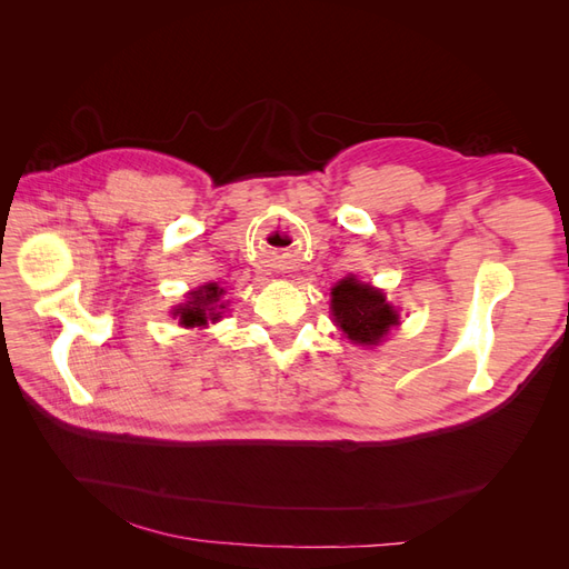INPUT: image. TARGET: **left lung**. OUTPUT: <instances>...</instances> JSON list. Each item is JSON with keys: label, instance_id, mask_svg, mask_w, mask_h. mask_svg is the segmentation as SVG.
<instances>
[{"label": "left lung", "instance_id": "obj_1", "mask_svg": "<svg viewBox=\"0 0 569 569\" xmlns=\"http://www.w3.org/2000/svg\"><path fill=\"white\" fill-rule=\"evenodd\" d=\"M332 316L341 332L363 347H372V343L377 347L389 327L399 325V316L387 303L382 291L356 278L341 280L332 289Z\"/></svg>", "mask_w": 569, "mask_h": 569}]
</instances>
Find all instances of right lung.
Returning <instances> with one entry per match:
<instances>
[{
  "instance_id": "1",
  "label": "right lung",
  "mask_w": 569,
  "mask_h": 569,
  "mask_svg": "<svg viewBox=\"0 0 569 569\" xmlns=\"http://www.w3.org/2000/svg\"><path fill=\"white\" fill-rule=\"evenodd\" d=\"M222 289L218 284H203L197 291L189 295V301L184 306L176 308V316H180V325L184 327H203L216 322L220 318V308H226V303H220Z\"/></svg>"
}]
</instances>
